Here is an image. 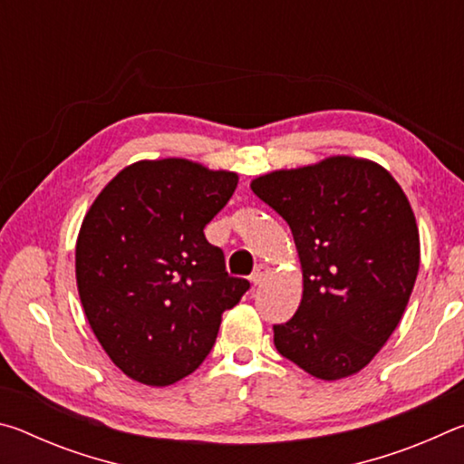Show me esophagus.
Here are the masks:
<instances>
[{"label": "esophagus", "instance_id": "obj_1", "mask_svg": "<svg viewBox=\"0 0 464 464\" xmlns=\"http://www.w3.org/2000/svg\"><path fill=\"white\" fill-rule=\"evenodd\" d=\"M268 270H270V268H268V266H266V264H257L256 268H254V272H251V276H249L251 285H254V286L260 285L266 274H268Z\"/></svg>", "mask_w": 464, "mask_h": 464}]
</instances>
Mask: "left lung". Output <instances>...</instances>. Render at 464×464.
Instances as JSON below:
<instances>
[{"mask_svg": "<svg viewBox=\"0 0 464 464\" xmlns=\"http://www.w3.org/2000/svg\"><path fill=\"white\" fill-rule=\"evenodd\" d=\"M293 231L303 298L274 325L282 356L337 381L371 362L395 332L420 270V233L387 169L354 157L280 169L251 182Z\"/></svg>", "mask_w": 464, "mask_h": 464, "instance_id": "left-lung-1", "label": "left lung"}]
</instances>
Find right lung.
<instances>
[{"instance_id": "obj_1", "label": "right lung", "mask_w": 464, "mask_h": 464, "mask_svg": "<svg viewBox=\"0 0 464 464\" xmlns=\"http://www.w3.org/2000/svg\"><path fill=\"white\" fill-rule=\"evenodd\" d=\"M237 188L233 171L188 160L124 168L82 223L75 276L90 325L110 360L151 387H168L213 350L221 315L249 282L225 270L204 227Z\"/></svg>"}]
</instances>
